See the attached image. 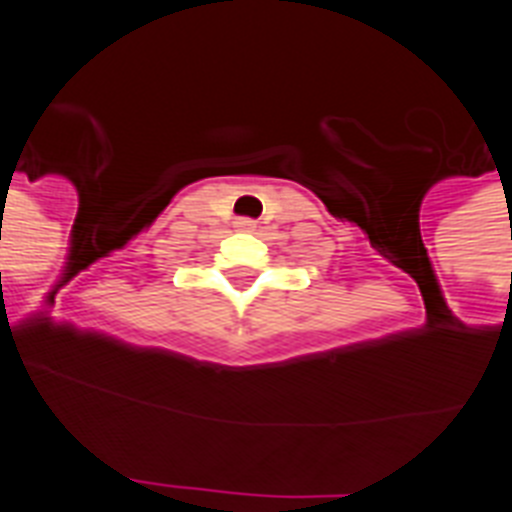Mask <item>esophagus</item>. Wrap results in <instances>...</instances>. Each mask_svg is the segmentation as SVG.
Masks as SVG:
<instances>
[{"instance_id":"esophagus-1","label":"esophagus","mask_w":512,"mask_h":512,"mask_svg":"<svg viewBox=\"0 0 512 512\" xmlns=\"http://www.w3.org/2000/svg\"><path fill=\"white\" fill-rule=\"evenodd\" d=\"M237 227H240V230H253V224H256V222H253V219H237Z\"/></svg>"}]
</instances>
